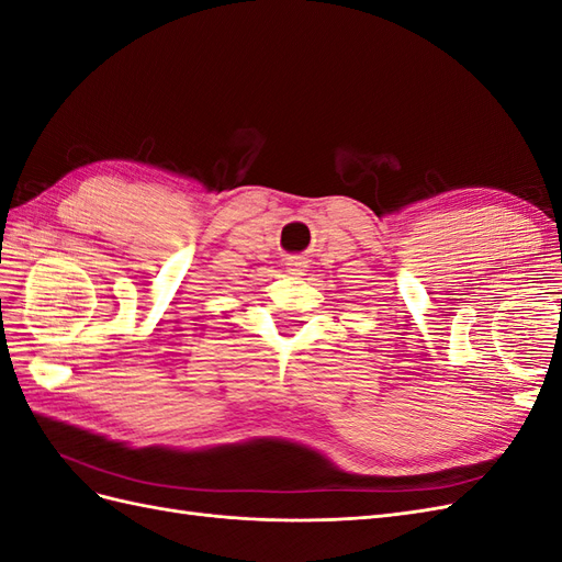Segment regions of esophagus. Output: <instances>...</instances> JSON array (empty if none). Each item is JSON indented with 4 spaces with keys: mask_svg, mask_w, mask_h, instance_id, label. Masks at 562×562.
Returning <instances> with one entry per match:
<instances>
[{
    "mask_svg": "<svg viewBox=\"0 0 562 562\" xmlns=\"http://www.w3.org/2000/svg\"><path fill=\"white\" fill-rule=\"evenodd\" d=\"M288 265H291L293 274H302V269H304V262H302V260H293V262H288Z\"/></svg>",
    "mask_w": 562,
    "mask_h": 562,
    "instance_id": "esophagus-1",
    "label": "esophagus"
}]
</instances>
